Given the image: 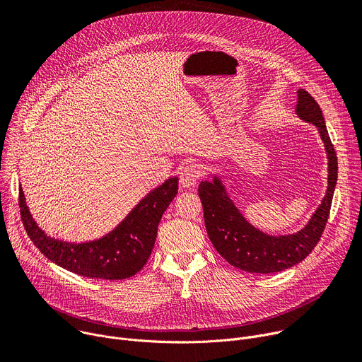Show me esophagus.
I'll return each instance as SVG.
<instances>
[{"mask_svg":"<svg viewBox=\"0 0 362 362\" xmlns=\"http://www.w3.org/2000/svg\"><path fill=\"white\" fill-rule=\"evenodd\" d=\"M201 175H202L201 167L198 164H195V163H190V164H187V165H185L182 168V172H180V185L185 186V187L194 186L199 180Z\"/></svg>","mask_w":362,"mask_h":362,"instance_id":"34e87169","label":"esophagus"}]
</instances>
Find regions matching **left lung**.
Returning a JSON list of instances; mask_svg holds the SVG:
<instances>
[{
  "instance_id": "obj_1",
  "label": "left lung",
  "mask_w": 362,
  "mask_h": 362,
  "mask_svg": "<svg viewBox=\"0 0 362 362\" xmlns=\"http://www.w3.org/2000/svg\"><path fill=\"white\" fill-rule=\"evenodd\" d=\"M297 93V115L319 128L329 158L326 195L310 223L301 231L281 237L264 234L243 218V215L226 195L220 180L201 182L198 187L211 243L230 264L246 272H281L304 260L319 243L330 214L333 192L338 180V157L327 134L320 106L305 90L300 88Z\"/></svg>"
}]
</instances>
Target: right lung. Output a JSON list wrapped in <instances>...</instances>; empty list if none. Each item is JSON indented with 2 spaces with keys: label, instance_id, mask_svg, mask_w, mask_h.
<instances>
[{
  "label": "right lung",
  "instance_id": "right-lung-1",
  "mask_svg": "<svg viewBox=\"0 0 362 362\" xmlns=\"http://www.w3.org/2000/svg\"><path fill=\"white\" fill-rule=\"evenodd\" d=\"M179 179L172 177L144 198L109 235L84 245L62 243L37 228L18 190L20 215L35 246L64 269L86 278L127 279L147 263L157 237L163 212L177 195Z\"/></svg>",
  "mask_w": 362,
  "mask_h": 362
}]
</instances>
